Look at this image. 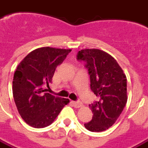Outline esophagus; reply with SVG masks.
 Here are the masks:
<instances>
[{
	"label": "esophagus",
	"instance_id": "34e87169",
	"mask_svg": "<svg viewBox=\"0 0 148 148\" xmlns=\"http://www.w3.org/2000/svg\"><path fill=\"white\" fill-rule=\"evenodd\" d=\"M72 104H73V106H74L75 108H80V107L82 106V103L81 102V101H72Z\"/></svg>",
	"mask_w": 148,
	"mask_h": 148
}]
</instances>
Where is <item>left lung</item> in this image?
<instances>
[{"mask_svg":"<svg viewBox=\"0 0 148 148\" xmlns=\"http://www.w3.org/2000/svg\"><path fill=\"white\" fill-rule=\"evenodd\" d=\"M77 59L86 63L91 90L99 98L89 105L93 116L84 127L92 132L104 131L115 123L127 104V77L116 60L100 49H82Z\"/></svg>","mask_w":148,"mask_h":148,"instance_id":"8db88e82","label":"left lung"}]
</instances>
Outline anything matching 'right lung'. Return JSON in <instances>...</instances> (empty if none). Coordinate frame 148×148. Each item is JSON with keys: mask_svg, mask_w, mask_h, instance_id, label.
<instances>
[{"mask_svg": "<svg viewBox=\"0 0 148 148\" xmlns=\"http://www.w3.org/2000/svg\"><path fill=\"white\" fill-rule=\"evenodd\" d=\"M71 49L42 47L32 51L17 66L12 82L13 96L19 114L34 128H43L54 121L69 99L47 92L56 66Z\"/></svg>", "mask_w": 148, "mask_h": 148, "instance_id": "add662e5", "label": "right lung"}]
</instances>
